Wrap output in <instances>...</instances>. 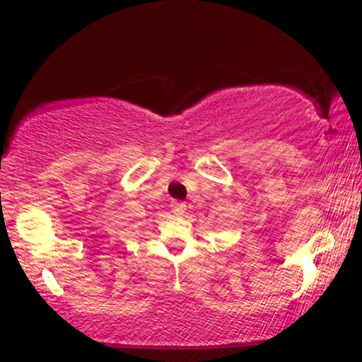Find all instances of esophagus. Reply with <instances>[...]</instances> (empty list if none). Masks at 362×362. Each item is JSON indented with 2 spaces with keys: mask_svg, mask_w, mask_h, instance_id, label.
<instances>
[{
  "mask_svg": "<svg viewBox=\"0 0 362 362\" xmlns=\"http://www.w3.org/2000/svg\"><path fill=\"white\" fill-rule=\"evenodd\" d=\"M172 211H173V214L180 216V214H184L185 211H187V206L184 204V202H173Z\"/></svg>",
  "mask_w": 362,
  "mask_h": 362,
  "instance_id": "1",
  "label": "esophagus"
}]
</instances>
